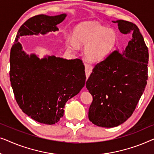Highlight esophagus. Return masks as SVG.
<instances>
[{"label": "esophagus", "instance_id": "1", "mask_svg": "<svg viewBox=\"0 0 154 154\" xmlns=\"http://www.w3.org/2000/svg\"><path fill=\"white\" fill-rule=\"evenodd\" d=\"M85 74L87 79L89 77L90 73H91L92 69H93V66H92V64H85Z\"/></svg>", "mask_w": 154, "mask_h": 154}]
</instances>
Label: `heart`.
<instances>
[{
  "label": "heart",
  "instance_id": "1",
  "mask_svg": "<svg viewBox=\"0 0 154 154\" xmlns=\"http://www.w3.org/2000/svg\"><path fill=\"white\" fill-rule=\"evenodd\" d=\"M66 45L71 51H76L79 45L85 46L86 57L101 61L115 48L117 35L114 30L97 22H83L75 26L72 36H66Z\"/></svg>",
  "mask_w": 154,
  "mask_h": 154
}]
</instances>
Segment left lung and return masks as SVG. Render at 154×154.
Here are the masks:
<instances>
[{"instance_id": "1", "label": "left lung", "mask_w": 154, "mask_h": 154, "mask_svg": "<svg viewBox=\"0 0 154 154\" xmlns=\"http://www.w3.org/2000/svg\"><path fill=\"white\" fill-rule=\"evenodd\" d=\"M113 22L132 39L121 53L114 50L97 63L86 82L93 99L88 118L103 128L116 127L131 116L148 79L149 50L140 29L128 21Z\"/></svg>"}]
</instances>
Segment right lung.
Returning <instances> with one entry per match:
<instances>
[{"instance_id":"1","label":"right lung","mask_w":154,"mask_h":154,"mask_svg":"<svg viewBox=\"0 0 154 154\" xmlns=\"http://www.w3.org/2000/svg\"><path fill=\"white\" fill-rule=\"evenodd\" d=\"M66 16L39 14L29 19L20 26L10 50V79L17 102L27 116L48 125L60 121L67 101L84 87L85 66L80 59L48 56L40 60L34 54L29 55L18 39L57 31V25Z\"/></svg>"}]
</instances>
